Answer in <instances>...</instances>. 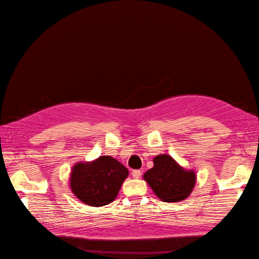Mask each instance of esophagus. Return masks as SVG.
Returning <instances> with one entry per match:
<instances>
[{
  "mask_svg": "<svg viewBox=\"0 0 259 259\" xmlns=\"http://www.w3.org/2000/svg\"><path fill=\"white\" fill-rule=\"evenodd\" d=\"M131 175H133V177H134L135 179H138V178H140L141 171H140V170H134V171L131 172Z\"/></svg>",
  "mask_w": 259,
  "mask_h": 259,
  "instance_id": "obj_1",
  "label": "esophagus"
}]
</instances>
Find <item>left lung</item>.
<instances>
[{
  "mask_svg": "<svg viewBox=\"0 0 259 259\" xmlns=\"http://www.w3.org/2000/svg\"><path fill=\"white\" fill-rule=\"evenodd\" d=\"M144 180L164 202H179L188 198L195 188L197 175L163 153L153 158V167L144 174Z\"/></svg>",
  "mask_w": 259,
  "mask_h": 259,
  "instance_id": "obj_1",
  "label": "left lung"
}]
</instances>
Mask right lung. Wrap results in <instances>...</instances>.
Returning <instances> with one entry per match:
<instances>
[{
    "label": "right lung",
    "instance_id": "add662e5",
    "mask_svg": "<svg viewBox=\"0 0 259 259\" xmlns=\"http://www.w3.org/2000/svg\"><path fill=\"white\" fill-rule=\"evenodd\" d=\"M129 171L117 159L100 156L92 161H79L71 169L69 185L73 195L88 206L109 205L117 198Z\"/></svg>",
    "mask_w": 259,
    "mask_h": 259
}]
</instances>
